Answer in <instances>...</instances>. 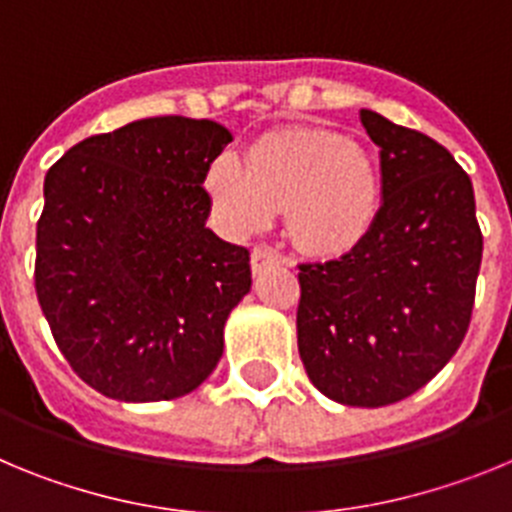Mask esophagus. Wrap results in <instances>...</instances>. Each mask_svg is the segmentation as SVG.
<instances>
[{
  "instance_id": "esophagus-1",
  "label": "esophagus",
  "mask_w": 512,
  "mask_h": 512,
  "mask_svg": "<svg viewBox=\"0 0 512 512\" xmlns=\"http://www.w3.org/2000/svg\"><path fill=\"white\" fill-rule=\"evenodd\" d=\"M274 264H287V259L284 256H279L274 248H266V246H256L251 251V269L253 274H261V271H266L269 266Z\"/></svg>"
}]
</instances>
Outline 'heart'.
Returning <instances> with one entry per match:
<instances>
[{
  "instance_id": "obj_1",
  "label": "heart",
  "mask_w": 512,
  "mask_h": 512,
  "mask_svg": "<svg viewBox=\"0 0 512 512\" xmlns=\"http://www.w3.org/2000/svg\"><path fill=\"white\" fill-rule=\"evenodd\" d=\"M217 220L235 235L259 233L284 210L289 238L315 256H341L369 238L382 212V184L359 140L320 128L261 135L246 153H220L207 169Z\"/></svg>"
}]
</instances>
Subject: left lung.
Returning a JSON list of instances; mask_svg holds the SVG:
<instances>
[{
    "instance_id": "obj_1",
    "label": "left lung",
    "mask_w": 512,
    "mask_h": 512,
    "mask_svg": "<svg viewBox=\"0 0 512 512\" xmlns=\"http://www.w3.org/2000/svg\"><path fill=\"white\" fill-rule=\"evenodd\" d=\"M382 212L341 259L300 264L297 346L310 382L354 408L431 382L467 336L482 264L472 179L441 143L372 110Z\"/></svg>"
}]
</instances>
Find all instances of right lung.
<instances>
[{"instance_id": "add662e5", "label": "right lung", "mask_w": 512, "mask_h": 512, "mask_svg": "<svg viewBox=\"0 0 512 512\" xmlns=\"http://www.w3.org/2000/svg\"><path fill=\"white\" fill-rule=\"evenodd\" d=\"M230 140L212 120L146 117L84 138L45 174L40 310L71 369L112 400L182 397L223 356L251 264L205 225L202 184Z\"/></svg>"}]
</instances>
